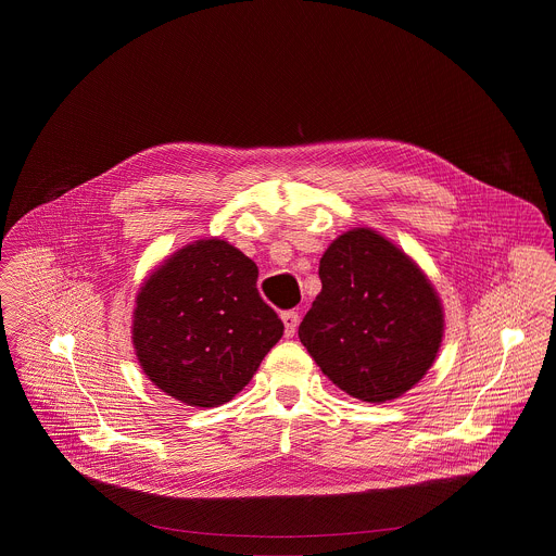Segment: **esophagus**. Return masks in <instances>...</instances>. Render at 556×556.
<instances>
[{"label":"esophagus","instance_id":"34e87169","mask_svg":"<svg viewBox=\"0 0 556 556\" xmlns=\"http://www.w3.org/2000/svg\"><path fill=\"white\" fill-rule=\"evenodd\" d=\"M281 321H283V334H286L288 339L294 337L296 326H299V314H296V312H283V314H281Z\"/></svg>","mask_w":556,"mask_h":556}]
</instances>
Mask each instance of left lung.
<instances>
[{
	"label": "left lung",
	"instance_id": "left-lung-1",
	"mask_svg": "<svg viewBox=\"0 0 556 556\" xmlns=\"http://www.w3.org/2000/svg\"><path fill=\"white\" fill-rule=\"evenodd\" d=\"M319 277L299 339L321 371L363 403H387L418 384L444 337V307L425 270L358 226L328 247Z\"/></svg>",
	"mask_w": 556,
	"mask_h": 556
}]
</instances>
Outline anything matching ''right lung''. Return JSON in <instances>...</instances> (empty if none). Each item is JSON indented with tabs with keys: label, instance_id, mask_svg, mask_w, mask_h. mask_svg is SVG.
Wrapping results in <instances>:
<instances>
[{
	"label": "right lung",
	"instance_id": "right-lung-1",
	"mask_svg": "<svg viewBox=\"0 0 556 556\" xmlns=\"http://www.w3.org/2000/svg\"><path fill=\"white\" fill-rule=\"evenodd\" d=\"M257 275V264L219 237L182 247L149 273L136 294L131 343L157 389L189 407H217L251 382L283 337Z\"/></svg>",
	"mask_w": 556,
	"mask_h": 556
}]
</instances>
